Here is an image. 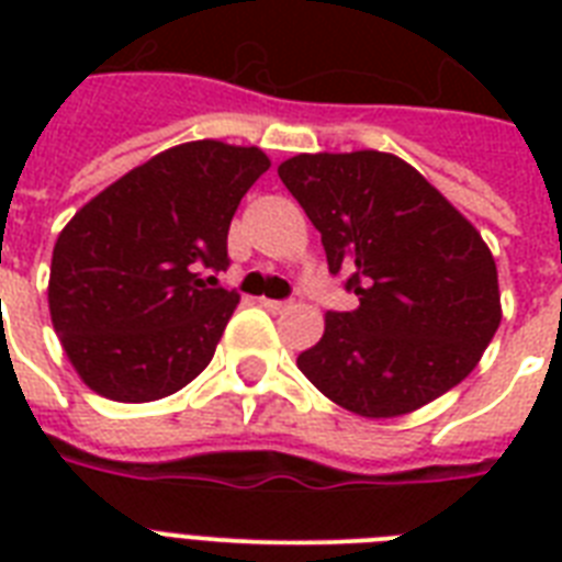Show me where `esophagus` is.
<instances>
[{"label": "esophagus", "mask_w": 562, "mask_h": 562, "mask_svg": "<svg viewBox=\"0 0 562 562\" xmlns=\"http://www.w3.org/2000/svg\"><path fill=\"white\" fill-rule=\"evenodd\" d=\"M262 306L271 312V315H280V312H285V308L291 306V303H282V300H268L262 297Z\"/></svg>", "instance_id": "34e87169"}]
</instances>
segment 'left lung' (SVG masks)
<instances>
[{"label":"left lung","mask_w":562,"mask_h":562,"mask_svg":"<svg viewBox=\"0 0 562 562\" xmlns=\"http://www.w3.org/2000/svg\"><path fill=\"white\" fill-rule=\"evenodd\" d=\"M277 175L321 229L329 271L359 294L297 356L308 382L368 419L463 382L502 324L496 259L472 221L396 154H297Z\"/></svg>","instance_id":"obj_1"}]
</instances>
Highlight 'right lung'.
<instances>
[{
	"label": "right lung",
	"instance_id": "add662e5",
	"mask_svg": "<svg viewBox=\"0 0 562 562\" xmlns=\"http://www.w3.org/2000/svg\"><path fill=\"white\" fill-rule=\"evenodd\" d=\"M271 169L256 145L166 148L75 212L52 250L48 315L90 391L154 402L212 361L238 306L206 268H227V229Z\"/></svg>",
	"mask_w": 562,
	"mask_h": 562
}]
</instances>
